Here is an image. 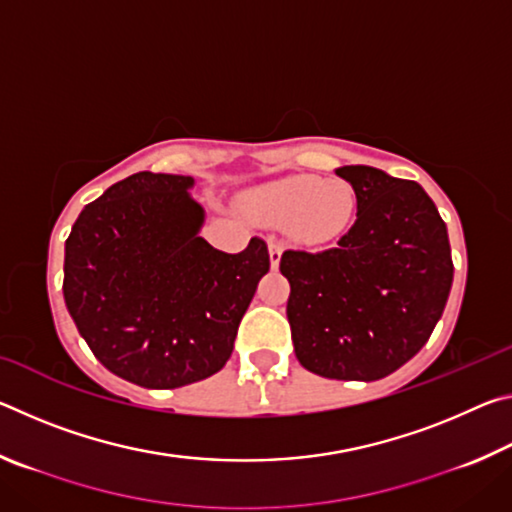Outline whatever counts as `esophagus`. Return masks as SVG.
I'll return each instance as SVG.
<instances>
[{"label":"esophagus","mask_w":512,"mask_h":512,"mask_svg":"<svg viewBox=\"0 0 512 512\" xmlns=\"http://www.w3.org/2000/svg\"><path fill=\"white\" fill-rule=\"evenodd\" d=\"M282 250H284V246H282V241H277V239H268V255H271V266L273 268H277L280 266V257H282Z\"/></svg>","instance_id":"esophagus-1"}]
</instances>
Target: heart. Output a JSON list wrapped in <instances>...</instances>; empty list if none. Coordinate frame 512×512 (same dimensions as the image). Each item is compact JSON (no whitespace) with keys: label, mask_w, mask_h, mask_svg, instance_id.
<instances>
[{"label":"heart","mask_w":512,"mask_h":512,"mask_svg":"<svg viewBox=\"0 0 512 512\" xmlns=\"http://www.w3.org/2000/svg\"><path fill=\"white\" fill-rule=\"evenodd\" d=\"M241 203L255 221L287 223L300 244L320 246L348 232L357 210V194L345 180L287 176L250 189Z\"/></svg>","instance_id":"b5f03b06"}]
</instances>
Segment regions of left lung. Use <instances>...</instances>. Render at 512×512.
<instances>
[{
    "label": "left lung",
    "mask_w": 512,
    "mask_h": 512,
    "mask_svg": "<svg viewBox=\"0 0 512 512\" xmlns=\"http://www.w3.org/2000/svg\"><path fill=\"white\" fill-rule=\"evenodd\" d=\"M336 176L357 194L352 228L336 248L284 250L280 259L293 350L314 375L375 381L429 341L452 289V250L418 183L363 164Z\"/></svg>",
    "instance_id": "8db88e82"
}]
</instances>
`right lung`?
I'll list each match as a JSON object with an SVG mask.
<instances>
[{
  "mask_svg": "<svg viewBox=\"0 0 512 512\" xmlns=\"http://www.w3.org/2000/svg\"><path fill=\"white\" fill-rule=\"evenodd\" d=\"M192 176L140 171L85 205L65 241L69 316L112 375L180 388L219 372L271 268L266 241L237 255L198 237Z\"/></svg>",
  "mask_w": 512,
  "mask_h": 512,
  "instance_id": "1",
  "label": "right lung"
}]
</instances>
